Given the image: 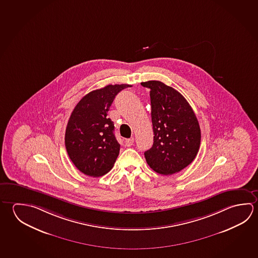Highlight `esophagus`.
Here are the masks:
<instances>
[{"mask_svg": "<svg viewBox=\"0 0 258 258\" xmlns=\"http://www.w3.org/2000/svg\"><path fill=\"white\" fill-rule=\"evenodd\" d=\"M134 143V138L133 137H131L130 139H127V140H125V145L127 146V147H131Z\"/></svg>", "mask_w": 258, "mask_h": 258, "instance_id": "obj_1", "label": "esophagus"}]
</instances>
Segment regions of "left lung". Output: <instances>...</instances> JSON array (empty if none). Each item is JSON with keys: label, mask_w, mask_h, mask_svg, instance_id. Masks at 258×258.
I'll list each match as a JSON object with an SVG mask.
<instances>
[{"label": "left lung", "mask_w": 258, "mask_h": 258, "mask_svg": "<svg viewBox=\"0 0 258 258\" xmlns=\"http://www.w3.org/2000/svg\"><path fill=\"white\" fill-rule=\"evenodd\" d=\"M150 89L154 142L145 151L154 171L172 175L187 167L199 152L201 131L198 118L185 98L158 81L141 82Z\"/></svg>", "instance_id": "1"}]
</instances>
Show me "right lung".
I'll return each mask as SVG.
<instances>
[{"mask_svg": "<svg viewBox=\"0 0 258 258\" xmlns=\"http://www.w3.org/2000/svg\"><path fill=\"white\" fill-rule=\"evenodd\" d=\"M128 84L108 85L84 96L69 118L65 147L75 167L87 176L107 174L118 158L120 145L108 118L109 107Z\"/></svg>", "mask_w": 258, "mask_h": 258, "instance_id": "add662e5", "label": "right lung"}]
</instances>
